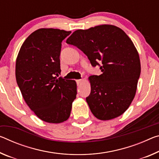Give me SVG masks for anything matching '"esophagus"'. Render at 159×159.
<instances>
[{
  "label": "esophagus",
  "instance_id": "34e87169",
  "mask_svg": "<svg viewBox=\"0 0 159 159\" xmlns=\"http://www.w3.org/2000/svg\"><path fill=\"white\" fill-rule=\"evenodd\" d=\"M84 80H83V79H79V80H76V83H77V85H80L82 84V83Z\"/></svg>",
  "mask_w": 159,
  "mask_h": 159
}]
</instances>
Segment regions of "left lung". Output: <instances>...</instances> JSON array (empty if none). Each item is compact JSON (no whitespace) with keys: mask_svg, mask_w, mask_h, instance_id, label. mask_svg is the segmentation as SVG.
<instances>
[{"mask_svg":"<svg viewBox=\"0 0 159 159\" xmlns=\"http://www.w3.org/2000/svg\"><path fill=\"white\" fill-rule=\"evenodd\" d=\"M84 52L100 75H90L86 102L93 115L110 120L122 115L134 98L141 73L139 56L127 34L112 25L75 30L66 39ZM101 65L99 64V62Z\"/></svg>","mask_w":159,"mask_h":159,"instance_id":"left-lung-1","label":"left lung"}]
</instances>
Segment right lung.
Masks as SVG:
<instances>
[{"label": "right lung", "mask_w": 159, "mask_h": 159, "mask_svg": "<svg viewBox=\"0 0 159 159\" xmlns=\"http://www.w3.org/2000/svg\"><path fill=\"white\" fill-rule=\"evenodd\" d=\"M70 32L37 30L25 40L16 59V81L22 97L37 117L48 123L69 119L76 98V82L57 78L61 73V42Z\"/></svg>", "instance_id": "1"}]
</instances>
